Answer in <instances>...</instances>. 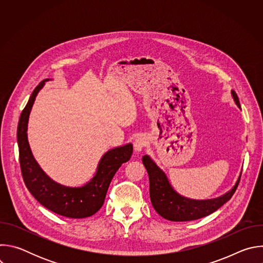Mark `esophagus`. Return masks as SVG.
<instances>
[{"label": "esophagus", "instance_id": "1", "mask_svg": "<svg viewBox=\"0 0 263 263\" xmlns=\"http://www.w3.org/2000/svg\"><path fill=\"white\" fill-rule=\"evenodd\" d=\"M146 145V140L144 137H137L134 141V151L135 152H141L142 148Z\"/></svg>", "mask_w": 263, "mask_h": 263}]
</instances>
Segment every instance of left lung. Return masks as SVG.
Listing matches in <instances>:
<instances>
[{"label": "left lung", "instance_id": "8db88e82", "mask_svg": "<svg viewBox=\"0 0 263 263\" xmlns=\"http://www.w3.org/2000/svg\"><path fill=\"white\" fill-rule=\"evenodd\" d=\"M235 104L240 107L238 97L231 90ZM142 163L147 172L149 180V198L152 205L159 215L172 221H189L207 216L227 203L234 195L241 173L233 189L223 196L211 200H192L179 195L171 185L165 173L148 155L142 157Z\"/></svg>", "mask_w": 263, "mask_h": 263}]
</instances>
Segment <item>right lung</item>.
Listing matches in <instances>:
<instances>
[{"label": "right lung", "instance_id": "right-lung-1", "mask_svg": "<svg viewBox=\"0 0 263 263\" xmlns=\"http://www.w3.org/2000/svg\"><path fill=\"white\" fill-rule=\"evenodd\" d=\"M42 81L33 90L24 108L17 126V144L23 179L31 195L49 210L70 218L93 215L104 204L109 184L121 165L130 160L132 143L111 148L99 161L95 176L83 186L69 187L52 180L35 160L28 141V122L35 98L45 83Z\"/></svg>", "mask_w": 263, "mask_h": 263}]
</instances>
